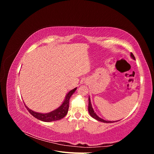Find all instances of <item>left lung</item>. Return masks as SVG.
Wrapping results in <instances>:
<instances>
[{"label": "left lung", "instance_id": "8db88e82", "mask_svg": "<svg viewBox=\"0 0 154 154\" xmlns=\"http://www.w3.org/2000/svg\"><path fill=\"white\" fill-rule=\"evenodd\" d=\"M130 56H131L132 58L133 59L135 60V57H134V54H133L132 53H130ZM88 112H89L90 115L92 116V117L93 118H94L95 119L97 120V121H100V122H103V123H106L114 122H109V121H105V120H104V119H101V118H99L98 116H97L96 114V113L94 112V110H93L92 107V105H91V102L90 97H88Z\"/></svg>", "mask_w": 154, "mask_h": 154}]
</instances>
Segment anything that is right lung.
Listing matches in <instances>:
<instances>
[{"label":"right lung","instance_id":"obj_1","mask_svg":"<svg viewBox=\"0 0 154 154\" xmlns=\"http://www.w3.org/2000/svg\"><path fill=\"white\" fill-rule=\"evenodd\" d=\"M76 90V88H74V89L69 91L68 94L66 96V99L63 101L62 105L60 106L59 108L56 109L52 112H51L47 114H41L36 112H33L32 110H30L29 109L27 108L26 106L27 110L29 111V112L36 119L42 121V122H54V121H57L62 119L66 116L67 114V112L69 110V101L71 96L73 94V93Z\"/></svg>","mask_w":154,"mask_h":154}]
</instances>
